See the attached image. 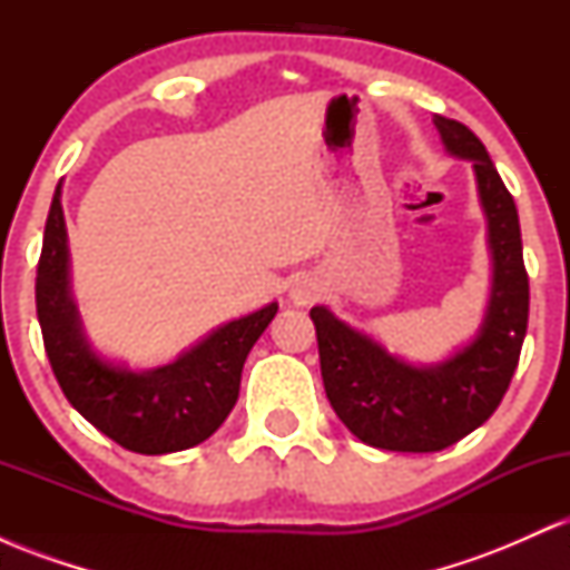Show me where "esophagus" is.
<instances>
[{
  "label": "esophagus",
  "instance_id": "34e87169",
  "mask_svg": "<svg viewBox=\"0 0 570 570\" xmlns=\"http://www.w3.org/2000/svg\"><path fill=\"white\" fill-rule=\"evenodd\" d=\"M294 305H311L318 297V286L313 281H297L289 292Z\"/></svg>",
  "mask_w": 570,
  "mask_h": 570
}]
</instances>
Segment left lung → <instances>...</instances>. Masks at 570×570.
<instances>
[{
  "instance_id": "1",
  "label": "left lung",
  "mask_w": 570,
  "mask_h": 570,
  "mask_svg": "<svg viewBox=\"0 0 570 570\" xmlns=\"http://www.w3.org/2000/svg\"><path fill=\"white\" fill-rule=\"evenodd\" d=\"M434 126L453 158L472 163L488 219L493 281L476 335L442 362L412 364L326 305L311 307L332 410L364 444L394 453H436L482 426L512 383L528 330L531 297L514 198L472 130L442 115Z\"/></svg>"
}]
</instances>
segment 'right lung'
<instances>
[{"label": "right lung", "mask_w": 570, "mask_h": 570, "mask_svg": "<svg viewBox=\"0 0 570 570\" xmlns=\"http://www.w3.org/2000/svg\"><path fill=\"white\" fill-rule=\"evenodd\" d=\"M276 313L278 303H271L233 318L174 362L153 370H130L101 356L85 337L71 297L67 222L61 185L56 187L37 265V318L45 351L71 407L126 450L163 455L208 440L238 402L248 351Z\"/></svg>", "instance_id": "obj_1"}]
</instances>
